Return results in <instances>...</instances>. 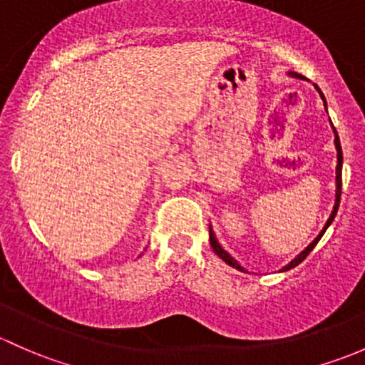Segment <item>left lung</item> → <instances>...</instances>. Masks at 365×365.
<instances>
[{"mask_svg":"<svg viewBox=\"0 0 365 365\" xmlns=\"http://www.w3.org/2000/svg\"><path fill=\"white\" fill-rule=\"evenodd\" d=\"M290 75H292V77H297V78H306V77H302V75L295 73V71H290ZM314 88L318 89V93H320V96H322V100H323V105H325V107H327L325 96H323V93L320 91V88H318L317 84H314ZM332 130H334V144H336V151H337V167H336V202H334V209H332V212H330L329 220H327L325 227H323L320 234L317 235V239H314L313 242H311L309 246L306 247V250H304V251H300V253L297 255V257L294 258V260L290 262V264H288V265H284L283 269H281V270H283V272H284V270H290V269H294V267L299 265L300 262H302L304 258H306L307 255H309L311 251H313V247L317 246V244H318V240L322 239V235L325 234V230H327V228L330 227V223H332V221H334V217H336V214H337V209H339V202H341V172H343V151H341V142H339V137H337V131H336V128L332 126ZM209 240H210V246H212L214 253H216L217 257H220L221 260L225 262V264H228V265H230V267H234V269L240 270V272H247V270L244 269V267L240 265L239 262L235 260L234 257H230V253H227V251H225L223 247H221V244L217 242V239H216V234H214V232H212V227H210V225H209Z\"/></svg>","mask_w":365,"mask_h":365,"instance_id":"obj_1","label":"left lung"}]
</instances>
